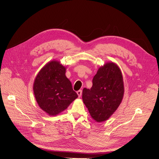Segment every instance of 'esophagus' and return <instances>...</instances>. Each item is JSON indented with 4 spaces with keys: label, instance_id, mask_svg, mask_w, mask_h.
<instances>
[{
    "label": "esophagus",
    "instance_id": "1",
    "mask_svg": "<svg viewBox=\"0 0 159 159\" xmlns=\"http://www.w3.org/2000/svg\"><path fill=\"white\" fill-rule=\"evenodd\" d=\"M78 96H79V98H80L81 96H82V90H78V91L77 92Z\"/></svg>",
    "mask_w": 159,
    "mask_h": 159
}]
</instances>
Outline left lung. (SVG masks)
I'll list each match as a JSON object with an SVG mask.
<instances>
[{"instance_id": "8db88e82", "label": "left lung", "mask_w": 159, "mask_h": 159, "mask_svg": "<svg viewBox=\"0 0 159 159\" xmlns=\"http://www.w3.org/2000/svg\"><path fill=\"white\" fill-rule=\"evenodd\" d=\"M124 92L123 77L120 67L109 61L98 69L90 89H83L82 99L91 118L101 123L108 120L117 110Z\"/></svg>"}]
</instances>
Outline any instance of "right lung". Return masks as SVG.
<instances>
[{
  "instance_id": "right-lung-1",
  "label": "right lung",
  "mask_w": 159,
  "mask_h": 159,
  "mask_svg": "<svg viewBox=\"0 0 159 159\" xmlns=\"http://www.w3.org/2000/svg\"><path fill=\"white\" fill-rule=\"evenodd\" d=\"M66 69L60 61H50L41 68L33 83V93L38 106L52 116L59 115L78 97L65 75Z\"/></svg>"
}]
</instances>
